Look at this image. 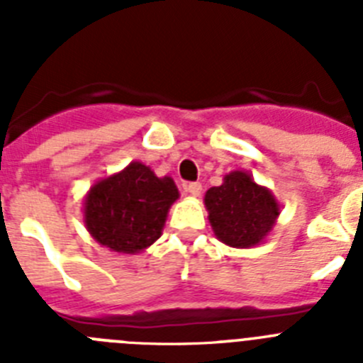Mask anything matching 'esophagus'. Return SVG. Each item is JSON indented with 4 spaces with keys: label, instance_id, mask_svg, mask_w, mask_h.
Returning <instances> with one entry per match:
<instances>
[{
    "label": "esophagus",
    "instance_id": "esophagus-1",
    "mask_svg": "<svg viewBox=\"0 0 363 363\" xmlns=\"http://www.w3.org/2000/svg\"><path fill=\"white\" fill-rule=\"evenodd\" d=\"M185 191L192 196H200L201 194V184L200 182H191V184H185Z\"/></svg>",
    "mask_w": 363,
    "mask_h": 363
}]
</instances>
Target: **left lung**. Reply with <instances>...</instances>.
<instances>
[{
    "instance_id": "8db88e82",
    "label": "left lung",
    "mask_w": 363,
    "mask_h": 363,
    "mask_svg": "<svg viewBox=\"0 0 363 363\" xmlns=\"http://www.w3.org/2000/svg\"><path fill=\"white\" fill-rule=\"evenodd\" d=\"M205 207L214 234L225 245L240 249L262 242L280 214L271 192L242 171L230 172L220 187L209 189Z\"/></svg>"
}]
</instances>
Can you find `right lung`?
<instances>
[{
  "label": "right lung",
  "mask_w": 363,
  "mask_h": 363,
  "mask_svg": "<svg viewBox=\"0 0 363 363\" xmlns=\"http://www.w3.org/2000/svg\"><path fill=\"white\" fill-rule=\"evenodd\" d=\"M174 200L178 189L169 176L158 178L147 165L133 162L91 189L85 200L86 229L101 245L133 255L160 238Z\"/></svg>",
  "instance_id": "add662e5"
}]
</instances>
